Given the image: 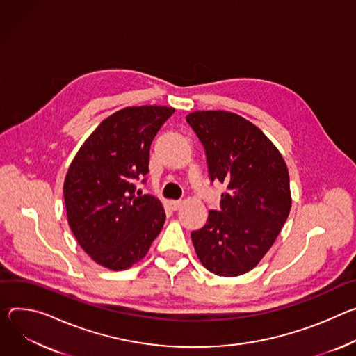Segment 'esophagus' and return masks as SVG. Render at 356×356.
<instances>
[{"label":"esophagus","mask_w":356,"mask_h":356,"mask_svg":"<svg viewBox=\"0 0 356 356\" xmlns=\"http://www.w3.org/2000/svg\"><path fill=\"white\" fill-rule=\"evenodd\" d=\"M170 207H171V209L177 211L182 207V201H170Z\"/></svg>","instance_id":"esophagus-1"}]
</instances>
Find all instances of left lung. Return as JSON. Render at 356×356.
Listing matches in <instances>:
<instances>
[{"instance_id": "8db88e82", "label": "left lung", "mask_w": 356, "mask_h": 356, "mask_svg": "<svg viewBox=\"0 0 356 356\" xmlns=\"http://www.w3.org/2000/svg\"><path fill=\"white\" fill-rule=\"evenodd\" d=\"M186 122L205 147L211 179L227 186L192 243L207 270L236 277L260 263L290 215L289 170L277 147L239 114L193 111Z\"/></svg>"}]
</instances>
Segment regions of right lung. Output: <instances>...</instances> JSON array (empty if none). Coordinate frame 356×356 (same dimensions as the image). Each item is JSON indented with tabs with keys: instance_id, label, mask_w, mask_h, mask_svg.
I'll list each match as a JSON object with an SVG mask.
<instances>
[{
	"instance_id": "1",
	"label": "right lung",
	"mask_w": 356,
	"mask_h": 356,
	"mask_svg": "<svg viewBox=\"0 0 356 356\" xmlns=\"http://www.w3.org/2000/svg\"><path fill=\"white\" fill-rule=\"evenodd\" d=\"M175 111L167 106L124 107L108 115L79 148L63 182L67 223L100 266L120 271L140 261L160 234L165 211L134 181L148 172L149 147Z\"/></svg>"
}]
</instances>
